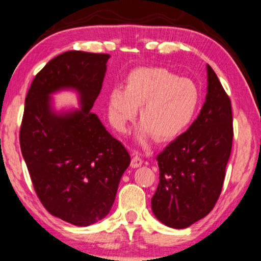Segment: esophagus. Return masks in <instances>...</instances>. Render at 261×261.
<instances>
[{
  "label": "esophagus",
  "instance_id": "esophagus-1",
  "mask_svg": "<svg viewBox=\"0 0 261 261\" xmlns=\"http://www.w3.org/2000/svg\"><path fill=\"white\" fill-rule=\"evenodd\" d=\"M142 164H143V159L140 158V156H138V155H134L133 158H132V161H130V166L133 167V168H137V167L142 166Z\"/></svg>",
  "mask_w": 261,
  "mask_h": 261
}]
</instances>
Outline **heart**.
Segmentation results:
<instances>
[{"label":"heart","instance_id":"obj_1","mask_svg":"<svg viewBox=\"0 0 261 261\" xmlns=\"http://www.w3.org/2000/svg\"><path fill=\"white\" fill-rule=\"evenodd\" d=\"M200 93L194 82L165 68H139L127 78L125 89L113 88L107 96V112L121 133L137 116L142 125L137 140L146 145L152 137L167 142L191 124L198 111Z\"/></svg>","mask_w":261,"mask_h":261}]
</instances>
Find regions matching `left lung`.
<instances>
[{
  "label": "left lung",
  "instance_id": "8db88e82",
  "mask_svg": "<svg viewBox=\"0 0 261 261\" xmlns=\"http://www.w3.org/2000/svg\"><path fill=\"white\" fill-rule=\"evenodd\" d=\"M207 94L191 127L158 155L160 183L151 198L159 221L186 228L215 206L233 139L231 100L207 64Z\"/></svg>",
  "mask_w": 261,
  "mask_h": 261
}]
</instances>
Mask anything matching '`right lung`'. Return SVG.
<instances>
[{
	"mask_svg": "<svg viewBox=\"0 0 261 261\" xmlns=\"http://www.w3.org/2000/svg\"><path fill=\"white\" fill-rule=\"evenodd\" d=\"M110 55L67 51L35 75L25 97L19 142L36 195L51 215L89 226L111 210L130 156L96 115ZM79 91V110L56 114L49 95Z\"/></svg>",
	"mask_w": 261,
	"mask_h": 261,
	"instance_id": "obj_1",
	"label": "right lung"
}]
</instances>
